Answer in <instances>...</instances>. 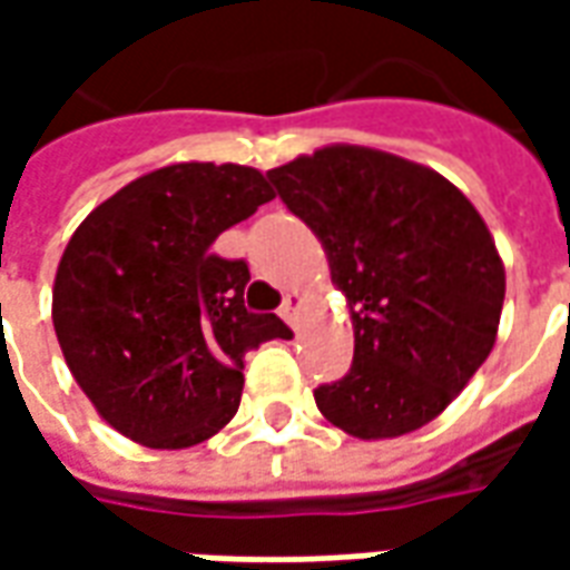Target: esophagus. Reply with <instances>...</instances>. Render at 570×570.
I'll list each match as a JSON object with an SVG mask.
<instances>
[{
	"instance_id": "1",
	"label": "esophagus",
	"mask_w": 570,
	"mask_h": 570,
	"mask_svg": "<svg viewBox=\"0 0 570 570\" xmlns=\"http://www.w3.org/2000/svg\"><path fill=\"white\" fill-rule=\"evenodd\" d=\"M298 311H302V296H298V293H286L284 305H281V317H284L289 326H296Z\"/></svg>"
}]
</instances>
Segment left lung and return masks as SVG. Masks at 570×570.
Returning <instances> with one entry per match:
<instances>
[{
  "label": "left lung",
  "mask_w": 570,
  "mask_h": 570,
  "mask_svg": "<svg viewBox=\"0 0 570 570\" xmlns=\"http://www.w3.org/2000/svg\"><path fill=\"white\" fill-rule=\"evenodd\" d=\"M268 179L323 244L354 323L351 370L314 391L323 419L357 440L424 428L498 338L507 274L485 219L445 176L370 146H323Z\"/></svg>",
  "instance_id": "obj_1"
}]
</instances>
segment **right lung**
Returning a JSON list of instances; mask_svg holds the SVG:
<instances>
[{
    "label": "right lung",
    "mask_w": 570,
    "mask_h": 570,
    "mask_svg": "<svg viewBox=\"0 0 570 570\" xmlns=\"http://www.w3.org/2000/svg\"><path fill=\"white\" fill-rule=\"evenodd\" d=\"M272 198L256 167L167 164L118 188L69 237L51 321L109 428L149 449H188L235 419L244 354L289 330L244 308L247 262L210 247Z\"/></svg>",
    "instance_id": "add662e5"
}]
</instances>
